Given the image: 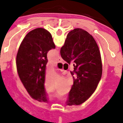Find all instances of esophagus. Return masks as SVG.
Instances as JSON below:
<instances>
[{
  "mask_svg": "<svg viewBox=\"0 0 123 123\" xmlns=\"http://www.w3.org/2000/svg\"><path fill=\"white\" fill-rule=\"evenodd\" d=\"M57 62H62V60L61 59V57H59L57 59Z\"/></svg>",
  "mask_w": 123,
  "mask_h": 123,
  "instance_id": "esophagus-1",
  "label": "esophagus"
}]
</instances>
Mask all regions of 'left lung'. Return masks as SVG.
Masks as SVG:
<instances>
[{
  "mask_svg": "<svg viewBox=\"0 0 123 123\" xmlns=\"http://www.w3.org/2000/svg\"><path fill=\"white\" fill-rule=\"evenodd\" d=\"M55 48L51 34L43 28L32 30L26 35L16 55L18 76L33 99L48 102L44 89L47 53Z\"/></svg>",
  "mask_w": 123,
  "mask_h": 123,
  "instance_id": "1",
  "label": "left lung"
}]
</instances>
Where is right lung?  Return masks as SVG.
I'll list each match as a JSON object with an SVG mask.
<instances>
[{"label":"right lung","instance_id":"right-lung-1","mask_svg":"<svg viewBox=\"0 0 123 123\" xmlns=\"http://www.w3.org/2000/svg\"><path fill=\"white\" fill-rule=\"evenodd\" d=\"M60 53L68 63H74V70L71 71L73 85L66 104L80 105L95 91L101 79L102 62L98 46L87 32L75 29L67 35Z\"/></svg>","mask_w":123,"mask_h":123}]
</instances>
